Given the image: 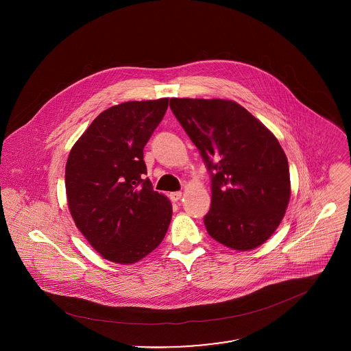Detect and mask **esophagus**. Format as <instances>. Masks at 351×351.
<instances>
[{
  "instance_id": "obj_1",
  "label": "esophagus",
  "mask_w": 351,
  "mask_h": 351,
  "mask_svg": "<svg viewBox=\"0 0 351 351\" xmlns=\"http://www.w3.org/2000/svg\"><path fill=\"white\" fill-rule=\"evenodd\" d=\"M182 197V192H173V193H170V200L174 201H178Z\"/></svg>"
}]
</instances>
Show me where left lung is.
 Returning a JSON list of instances; mask_svg holds the SVG:
<instances>
[{"instance_id": "1", "label": "left lung", "mask_w": 351, "mask_h": 351, "mask_svg": "<svg viewBox=\"0 0 351 351\" xmlns=\"http://www.w3.org/2000/svg\"><path fill=\"white\" fill-rule=\"evenodd\" d=\"M170 108L210 173L208 234L234 250L256 249L291 199L289 165L277 138L235 101L171 99Z\"/></svg>"}]
</instances>
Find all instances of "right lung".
<instances>
[{
    "mask_svg": "<svg viewBox=\"0 0 351 351\" xmlns=\"http://www.w3.org/2000/svg\"><path fill=\"white\" fill-rule=\"evenodd\" d=\"M169 99L128 101L101 112L75 142L64 173L77 228L101 256L130 265L155 250L173 215L169 199L143 180V149Z\"/></svg>",
    "mask_w": 351,
    "mask_h": 351,
    "instance_id": "add662e5",
    "label": "right lung"
}]
</instances>
